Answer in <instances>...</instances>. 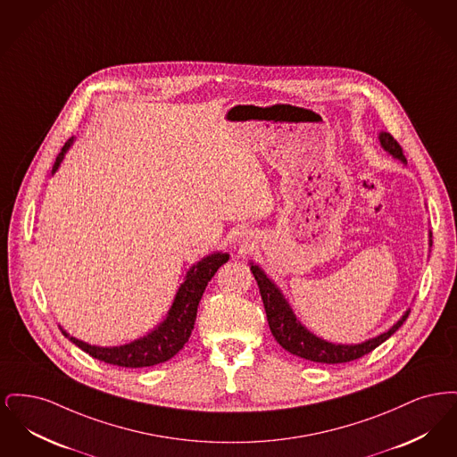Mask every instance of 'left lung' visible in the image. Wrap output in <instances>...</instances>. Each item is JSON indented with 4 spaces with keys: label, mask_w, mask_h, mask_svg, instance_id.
Segmentation results:
<instances>
[{
    "label": "left lung",
    "mask_w": 457,
    "mask_h": 457,
    "mask_svg": "<svg viewBox=\"0 0 457 457\" xmlns=\"http://www.w3.org/2000/svg\"><path fill=\"white\" fill-rule=\"evenodd\" d=\"M378 140H380V145L384 147V151L391 154L392 157L406 162V157L403 154L401 145L397 144V140L392 137L391 133L380 131ZM250 270L259 284L262 302H263V308L267 313V322H269L270 332L276 337V341L291 354H296L300 358L315 361V363H328V365L346 363V361H353V360H358V358L369 354L370 351H373L384 341H387L392 334L403 326V322L410 315V310H408L387 332H382L380 336L371 337L361 345H332V343H327L324 339L313 336L306 327L302 326V322L293 313L287 300L284 298L281 289L267 278V274L262 270L259 265H255L252 262Z\"/></svg>",
    "instance_id": "obj_1"
}]
</instances>
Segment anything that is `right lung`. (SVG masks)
Wrapping results in <instances>:
<instances>
[{"mask_svg": "<svg viewBox=\"0 0 457 457\" xmlns=\"http://www.w3.org/2000/svg\"><path fill=\"white\" fill-rule=\"evenodd\" d=\"M73 138L68 140L63 151L56 157V162L53 166V173L58 170L60 162L63 161L68 147L71 145ZM229 261L228 253H212L200 262L187 272L185 283L179 286L173 304L168 312V317L149 332L147 336L131 341L123 346H112V348H101L92 346L80 339L71 337L62 328L66 337L82 351L88 353L92 358L101 360L109 365L125 367V369H144L153 367L168 361L174 354L183 348L194 330L196 319V308L198 302L205 291L207 283L214 278L219 267Z\"/></svg>", "mask_w": 457, "mask_h": 457, "instance_id": "1", "label": "right lung"}]
</instances>
